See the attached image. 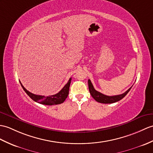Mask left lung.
Wrapping results in <instances>:
<instances>
[{"label": "left lung", "mask_w": 153, "mask_h": 153, "mask_svg": "<svg viewBox=\"0 0 153 153\" xmlns=\"http://www.w3.org/2000/svg\"><path fill=\"white\" fill-rule=\"evenodd\" d=\"M88 88H89V92L92 96V97H93L97 102L102 103V104H111V103H115L116 102L120 100L125 97L131 89V88H132V87H131L128 90H127L125 92V93H124L123 94H121L115 96H107L100 93V92L96 91L90 79L88 80Z\"/></svg>", "instance_id": "obj_1"}]
</instances>
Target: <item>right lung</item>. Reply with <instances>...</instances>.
I'll return each instance as SVG.
<instances>
[{
	"label": "right lung",
	"mask_w": 153,
	"mask_h": 153,
	"mask_svg": "<svg viewBox=\"0 0 153 153\" xmlns=\"http://www.w3.org/2000/svg\"><path fill=\"white\" fill-rule=\"evenodd\" d=\"M71 80L72 78H70L69 81H68L65 87H64L61 90H60L58 93L56 94L49 96V97H45V96L42 95H36L33 93H31L30 92L27 91L23 85L21 83V87H23L25 92L28 94L32 100L36 102L39 104H42L44 105H56L62 104L66 100V98L68 97V95L69 93V88L71 83Z\"/></svg>",
	"instance_id": "obj_1"
}]
</instances>
